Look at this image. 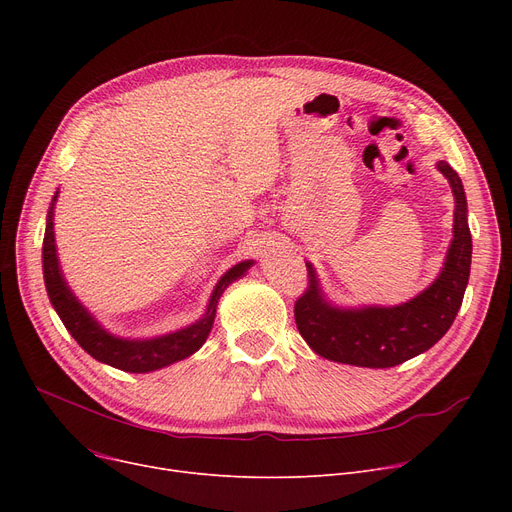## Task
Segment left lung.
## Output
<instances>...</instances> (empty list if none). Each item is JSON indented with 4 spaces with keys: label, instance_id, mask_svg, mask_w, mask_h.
Here are the masks:
<instances>
[{
    "label": "left lung",
    "instance_id": "left-lung-1",
    "mask_svg": "<svg viewBox=\"0 0 512 512\" xmlns=\"http://www.w3.org/2000/svg\"><path fill=\"white\" fill-rule=\"evenodd\" d=\"M438 170L448 178L456 203L454 238L440 278L405 305L342 311L324 301L307 265L309 284L294 303V321L317 355L357 367H394L425 353L452 326L469 282L473 247L463 182L446 161Z\"/></svg>",
    "mask_w": 512,
    "mask_h": 512
}]
</instances>
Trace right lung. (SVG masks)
I'll use <instances>...</instances> for the list:
<instances>
[{
	"instance_id": "right-lung-1",
	"label": "right lung",
	"mask_w": 512,
	"mask_h": 512,
	"mask_svg": "<svg viewBox=\"0 0 512 512\" xmlns=\"http://www.w3.org/2000/svg\"><path fill=\"white\" fill-rule=\"evenodd\" d=\"M56 201V197H53ZM53 207H49L47 215V228H45V238H43V278H45V288L49 294V301L53 309L58 311L62 324L66 330L72 334V338L85 348V351L101 361L112 365L122 371L130 373H145L153 371L159 367H166L170 363L182 361L188 355H193L199 351L201 344L211 332L213 326V317H215V307H218V301L222 297L224 288L245 274L253 261H242L234 265L230 272L224 274V278L215 286L211 301L207 307V313L201 321L193 324L191 328H184L180 332L161 336V338H151V340H122L114 338L107 334L103 328L97 326V321L83 309L68 290L62 274H60V265H58V255H56V240H53Z\"/></svg>"
}]
</instances>
